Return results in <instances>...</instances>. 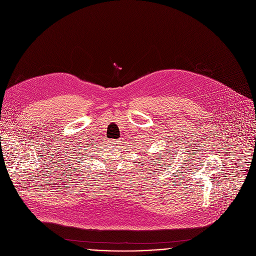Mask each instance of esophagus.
Listing matches in <instances>:
<instances>
[{"label": "esophagus", "mask_w": 256, "mask_h": 256, "mask_svg": "<svg viewBox=\"0 0 256 256\" xmlns=\"http://www.w3.org/2000/svg\"><path fill=\"white\" fill-rule=\"evenodd\" d=\"M120 142H122V140H120Z\"/></svg>", "instance_id": "obj_1"}]
</instances>
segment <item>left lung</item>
<instances>
[{
	"instance_id": "left-lung-1",
	"label": "left lung",
	"mask_w": 256,
	"mask_h": 256,
	"mask_svg": "<svg viewBox=\"0 0 256 256\" xmlns=\"http://www.w3.org/2000/svg\"><path fill=\"white\" fill-rule=\"evenodd\" d=\"M156 154H157V153H156ZM161 157H162V154H161V153H159V154H158V158H157V159H161Z\"/></svg>"
}]
</instances>
